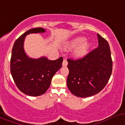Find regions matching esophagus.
Wrapping results in <instances>:
<instances>
[{"label":"esophagus","mask_w":125,"mask_h":125,"mask_svg":"<svg viewBox=\"0 0 125 125\" xmlns=\"http://www.w3.org/2000/svg\"><path fill=\"white\" fill-rule=\"evenodd\" d=\"M67 65H68V61H67V60L66 59H64L63 60V61H62V66L66 67V66H67Z\"/></svg>","instance_id":"34e87169"}]
</instances>
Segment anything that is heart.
<instances>
[{"mask_svg":"<svg viewBox=\"0 0 125 125\" xmlns=\"http://www.w3.org/2000/svg\"><path fill=\"white\" fill-rule=\"evenodd\" d=\"M86 39L83 37H78L70 41L66 45L68 49H72L78 47L75 51V54L77 56H82L87 52L89 48V44L85 42Z\"/></svg>","mask_w":125,"mask_h":125,"instance_id":"1","label":"heart"}]
</instances>
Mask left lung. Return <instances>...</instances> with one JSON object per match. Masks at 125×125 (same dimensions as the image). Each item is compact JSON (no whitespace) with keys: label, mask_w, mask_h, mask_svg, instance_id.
Listing matches in <instances>:
<instances>
[{"label":"left lung","mask_w":125,"mask_h":125,"mask_svg":"<svg viewBox=\"0 0 125 125\" xmlns=\"http://www.w3.org/2000/svg\"><path fill=\"white\" fill-rule=\"evenodd\" d=\"M98 47L77 60L68 59L67 86L74 95L86 98L98 94L106 86L112 73L111 51L105 39L97 34Z\"/></svg>","instance_id":"left-lung-1"}]
</instances>
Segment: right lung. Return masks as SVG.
<instances>
[{
	"instance_id": "right-lung-1",
	"label": "right lung",
	"mask_w": 125,
	"mask_h": 125,
	"mask_svg": "<svg viewBox=\"0 0 125 125\" xmlns=\"http://www.w3.org/2000/svg\"><path fill=\"white\" fill-rule=\"evenodd\" d=\"M44 29L37 27L29 29L14 42L10 59V73L15 84L23 93L38 96L46 93L49 88L53 76L62 67L63 58L54 61L47 57L32 59L24 49L25 36L32 33H42Z\"/></svg>"
}]
</instances>
